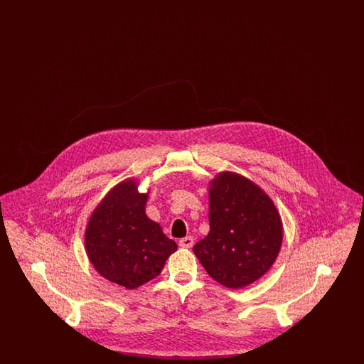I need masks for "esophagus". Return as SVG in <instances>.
<instances>
[{
	"mask_svg": "<svg viewBox=\"0 0 364 364\" xmlns=\"http://www.w3.org/2000/svg\"><path fill=\"white\" fill-rule=\"evenodd\" d=\"M178 245H180L181 248H191V247L193 245V237H191V236L183 237V239L178 242Z\"/></svg>",
	"mask_w": 364,
	"mask_h": 364,
	"instance_id": "esophagus-1",
	"label": "esophagus"
}]
</instances>
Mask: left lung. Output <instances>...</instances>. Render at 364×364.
Wrapping results in <instances>:
<instances>
[{
	"label": "left lung",
	"mask_w": 364,
	"mask_h": 364,
	"mask_svg": "<svg viewBox=\"0 0 364 364\" xmlns=\"http://www.w3.org/2000/svg\"><path fill=\"white\" fill-rule=\"evenodd\" d=\"M210 232L193 245L208 276L230 289L269 272L281 250L284 228L273 199L245 176L223 171L208 181Z\"/></svg>",
	"instance_id": "obj_1"
}]
</instances>
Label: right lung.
Segmentation results:
<instances>
[{
	"label": "right lung",
	"instance_id": "right-lung-1",
	"mask_svg": "<svg viewBox=\"0 0 364 364\" xmlns=\"http://www.w3.org/2000/svg\"><path fill=\"white\" fill-rule=\"evenodd\" d=\"M140 180L125 178L92 210L85 232L87 258L107 281L136 289L156 278L177 250L161 225L146 214L147 192Z\"/></svg>",
	"mask_w": 364,
	"mask_h": 364
}]
</instances>
